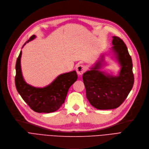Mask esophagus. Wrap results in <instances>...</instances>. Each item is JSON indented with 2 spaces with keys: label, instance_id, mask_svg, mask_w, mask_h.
Listing matches in <instances>:
<instances>
[{
  "label": "esophagus",
  "instance_id": "obj_1",
  "mask_svg": "<svg viewBox=\"0 0 149 149\" xmlns=\"http://www.w3.org/2000/svg\"><path fill=\"white\" fill-rule=\"evenodd\" d=\"M86 70V67L83 65H79L76 68V72L79 75H82Z\"/></svg>",
  "mask_w": 149,
  "mask_h": 149
}]
</instances>
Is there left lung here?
<instances>
[{
	"instance_id": "1",
	"label": "left lung",
	"mask_w": 149,
	"mask_h": 149,
	"mask_svg": "<svg viewBox=\"0 0 149 149\" xmlns=\"http://www.w3.org/2000/svg\"><path fill=\"white\" fill-rule=\"evenodd\" d=\"M112 38L113 46L110 52L120 67L118 74L101 70L106 65L105 53H103L82 76L87 100L99 110L118 108L129 95L134 83L132 61L126 45L118 37Z\"/></svg>"
}]
</instances>
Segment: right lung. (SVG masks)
Here are the masks:
<instances>
[{"label": "right lung", "instance_id": "1", "mask_svg": "<svg viewBox=\"0 0 149 149\" xmlns=\"http://www.w3.org/2000/svg\"><path fill=\"white\" fill-rule=\"evenodd\" d=\"M36 38L35 35H33L22 48ZM21 56L22 51H20L16 64L15 84L19 95L34 111L48 113L58 110L64 103L70 87L77 79L76 71L59 74L45 87H33L27 84L24 79L20 65Z\"/></svg>", "mask_w": 149, "mask_h": 149}]
</instances>
